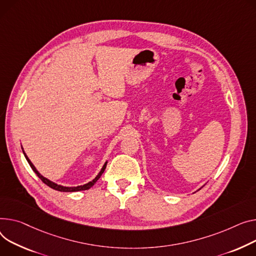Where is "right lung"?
Returning a JSON list of instances; mask_svg holds the SVG:
<instances>
[{
    "instance_id": "right-lung-1",
    "label": "right lung",
    "mask_w": 256,
    "mask_h": 256,
    "mask_svg": "<svg viewBox=\"0 0 256 256\" xmlns=\"http://www.w3.org/2000/svg\"><path fill=\"white\" fill-rule=\"evenodd\" d=\"M24 156H26V160H28V162L30 164V168H32V171L35 172L36 174H37V176L43 181V183H45L47 186H49V187H51V188L52 190H58V192H80V190H90V187L100 179V177L102 176V174L104 173V171H105V168H106V166H107V162L103 166V168H102V170H100V172L98 174V176L92 180V181H90V182H88V184H84V185H81V186H77V187H66V186H62V185H58V184H56V183H54L52 181H50V180H48V179H46L45 177H43L37 170H36V168L34 166V164L30 162V160H28V158L26 156V153L24 152Z\"/></svg>"
}]
</instances>
